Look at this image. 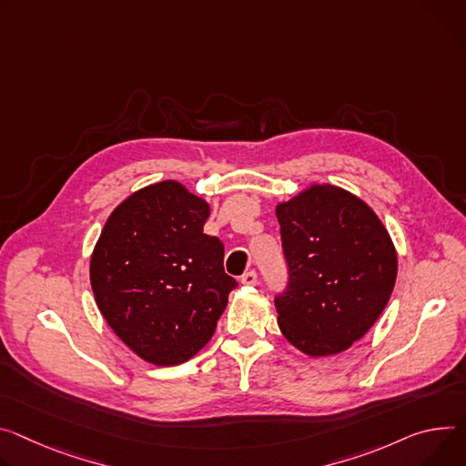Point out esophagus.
<instances>
[{"label": "esophagus", "instance_id": "34e87169", "mask_svg": "<svg viewBox=\"0 0 466 466\" xmlns=\"http://www.w3.org/2000/svg\"><path fill=\"white\" fill-rule=\"evenodd\" d=\"M257 280H258V277H257L255 271H248L241 277V284H245V286H255Z\"/></svg>", "mask_w": 466, "mask_h": 466}]
</instances>
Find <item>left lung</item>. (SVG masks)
I'll use <instances>...</instances> for the list:
<instances>
[{
    "instance_id": "8db88e82",
    "label": "left lung",
    "mask_w": 466,
    "mask_h": 466,
    "mask_svg": "<svg viewBox=\"0 0 466 466\" xmlns=\"http://www.w3.org/2000/svg\"><path fill=\"white\" fill-rule=\"evenodd\" d=\"M289 284L279 329L309 357L350 350L385 310L398 277L394 241L375 211L332 184L277 202Z\"/></svg>"
}]
</instances>
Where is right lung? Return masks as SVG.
<instances>
[{"mask_svg":"<svg viewBox=\"0 0 466 466\" xmlns=\"http://www.w3.org/2000/svg\"><path fill=\"white\" fill-rule=\"evenodd\" d=\"M209 204L177 180L126 197L93 248L95 301L139 359L177 366L214 336L236 280L219 238L202 232Z\"/></svg>","mask_w":466,"mask_h":466,"instance_id":"obj_1","label":"right lung"}]
</instances>
